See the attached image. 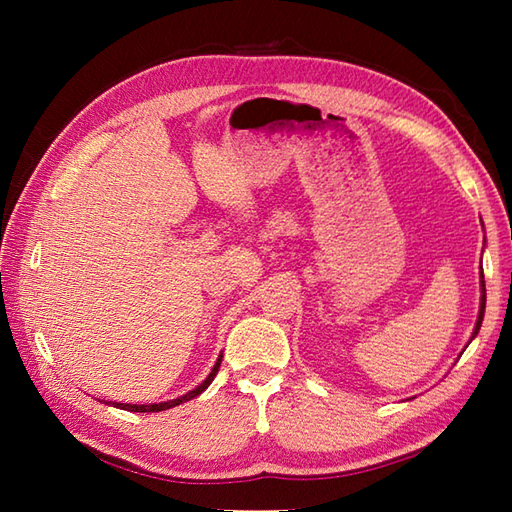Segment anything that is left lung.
Instances as JSON below:
<instances>
[{
	"label": "left lung",
	"instance_id": "obj_1",
	"mask_svg": "<svg viewBox=\"0 0 512 512\" xmlns=\"http://www.w3.org/2000/svg\"><path fill=\"white\" fill-rule=\"evenodd\" d=\"M484 308H486V288H484V273H482V303H480V317H477V325H475V332H473V336H475L477 332H480V328H482Z\"/></svg>",
	"mask_w": 512,
	"mask_h": 512
}]
</instances>
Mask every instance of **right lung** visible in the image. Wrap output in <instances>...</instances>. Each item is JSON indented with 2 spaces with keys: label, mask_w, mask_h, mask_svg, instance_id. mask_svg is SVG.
I'll return each mask as SVG.
<instances>
[{
  "label": "right lung",
  "mask_w": 512,
  "mask_h": 512,
  "mask_svg": "<svg viewBox=\"0 0 512 512\" xmlns=\"http://www.w3.org/2000/svg\"><path fill=\"white\" fill-rule=\"evenodd\" d=\"M220 363H222V356L217 358V363H215V367L211 369L209 378H206L202 385H198V387H195L193 391H189V394H184V396H180V398H176V400H169V402H158V405H125V402H114V407H118V409H125V411L151 413V411H165V409H171V407H176V405H182V402H187V400H191V398H195V396H200L202 391L211 385V380L215 378L217 369H220Z\"/></svg>",
  "instance_id": "add662e5"
}]
</instances>
